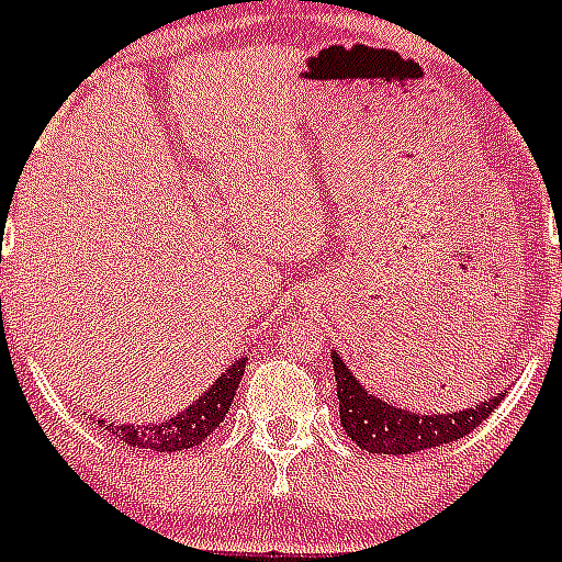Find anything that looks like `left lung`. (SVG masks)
I'll return each mask as SVG.
<instances>
[{"label": "left lung", "mask_w": 562, "mask_h": 562, "mask_svg": "<svg viewBox=\"0 0 562 562\" xmlns=\"http://www.w3.org/2000/svg\"><path fill=\"white\" fill-rule=\"evenodd\" d=\"M329 358H333L335 382H338L340 424L346 435L369 454H413L452 443L480 427L505 396V393H496L494 400L454 413H413L407 407L380 400L369 387H363V382L352 374V369L335 349Z\"/></svg>", "instance_id": "obj_1"}]
</instances>
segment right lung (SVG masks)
I'll return each instance as SVG.
<instances>
[{"mask_svg":"<svg viewBox=\"0 0 562 562\" xmlns=\"http://www.w3.org/2000/svg\"><path fill=\"white\" fill-rule=\"evenodd\" d=\"M244 371L246 358H238L227 371H222V376L193 405H188L177 416L155 424L113 422L104 424V429H113V435L122 440L124 447L144 449V452H188V449L204 443V438H210V432L224 422ZM99 427H102V422H99Z\"/></svg>","mask_w":562,"mask_h":562,"instance_id":"1","label":"right lung"}]
</instances>
